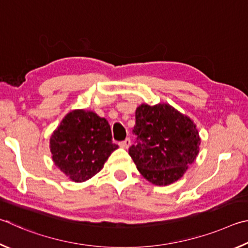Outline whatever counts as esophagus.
I'll return each mask as SVG.
<instances>
[{
  "label": "esophagus",
  "mask_w": 248,
  "mask_h": 248,
  "mask_svg": "<svg viewBox=\"0 0 248 248\" xmlns=\"http://www.w3.org/2000/svg\"><path fill=\"white\" fill-rule=\"evenodd\" d=\"M120 146L122 147V148L127 149L128 147L131 146V140H129V138H126V140H123V141H121V142H120Z\"/></svg>",
  "instance_id": "esophagus-1"
}]
</instances>
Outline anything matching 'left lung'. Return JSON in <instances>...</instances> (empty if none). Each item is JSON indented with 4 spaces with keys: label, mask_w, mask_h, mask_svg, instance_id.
Segmentation results:
<instances>
[{
    "label": "left lung",
    "mask_w": 248,
    "mask_h": 248,
    "mask_svg": "<svg viewBox=\"0 0 248 248\" xmlns=\"http://www.w3.org/2000/svg\"><path fill=\"white\" fill-rule=\"evenodd\" d=\"M128 154L141 175L155 185L180 179L196 159L201 138L194 122L169 104H141Z\"/></svg>",
    "instance_id": "8db88e82"
}]
</instances>
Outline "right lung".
I'll use <instances>...</instances> for the list:
<instances>
[{
	"mask_svg": "<svg viewBox=\"0 0 248 248\" xmlns=\"http://www.w3.org/2000/svg\"><path fill=\"white\" fill-rule=\"evenodd\" d=\"M52 159L74 182L89 180L117 148L110 125L93 111L74 110L61 122L50 140Z\"/></svg>",
	"mask_w": 248,
	"mask_h": 248,
	"instance_id": "add662e5",
	"label": "right lung"
}]
</instances>
